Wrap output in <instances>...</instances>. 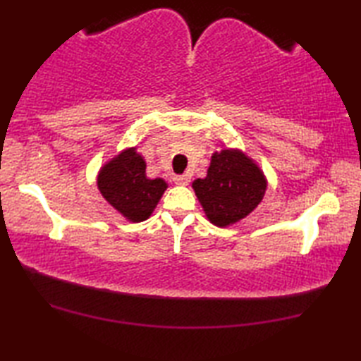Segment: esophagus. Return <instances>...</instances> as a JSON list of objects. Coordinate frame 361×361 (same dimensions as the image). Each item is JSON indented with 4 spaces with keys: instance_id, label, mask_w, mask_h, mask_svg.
I'll return each mask as SVG.
<instances>
[{
    "instance_id": "esophagus-1",
    "label": "esophagus",
    "mask_w": 361,
    "mask_h": 361,
    "mask_svg": "<svg viewBox=\"0 0 361 361\" xmlns=\"http://www.w3.org/2000/svg\"><path fill=\"white\" fill-rule=\"evenodd\" d=\"M175 183L176 185H180V186H186L188 183L190 181V178H189V175H176L175 176Z\"/></svg>"
}]
</instances>
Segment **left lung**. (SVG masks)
<instances>
[{
    "instance_id": "1",
    "label": "left lung",
    "mask_w": 361,
    "mask_h": 361,
    "mask_svg": "<svg viewBox=\"0 0 361 361\" xmlns=\"http://www.w3.org/2000/svg\"><path fill=\"white\" fill-rule=\"evenodd\" d=\"M192 189L212 225L226 228L257 208L267 190V178L255 159L239 149L214 152L204 178Z\"/></svg>"
}]
</instances>
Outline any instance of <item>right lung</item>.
<instances>
[{
  "label": "right lung",
  "mask_w": 361,
  "mask_h": 361,
  "mask_svg": "<svg viewBox=\"0 0 361 361\" xmlns=\"http://www.w3.org/2000/svg\"><path fill=\"white\" fill-rule=\"evenodd\" d=\"M97 188L122 217L137 224L152 216L167 183L163 178H149L144 157L136 152V147H130L101 167Z\"/></svg>",
  "instance_id": "right-lung-1"
}]
</instances>
